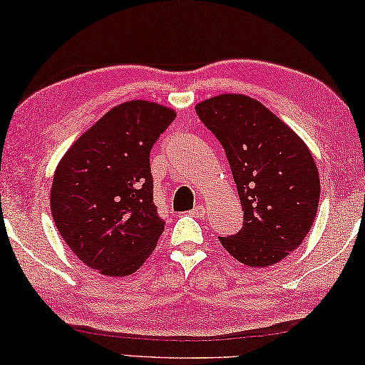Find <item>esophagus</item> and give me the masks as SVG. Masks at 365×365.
Segmentation results:
<instances>
[{"mask_svg":"<svg viewBox=\"0 0 365 365\" xmlns=\"http://www.w3.org/2000/svg\"><path fill=\"white\" fill-rule=\"evenodd\" d=\"M189 213L192 215L194 218H202V216H205V208H203V205H197V207L190 210Z\"/></svg>","mask_w":365,"mask_h":365,"instance_id":"obj_1","label":"esophagus"}]
</instances>
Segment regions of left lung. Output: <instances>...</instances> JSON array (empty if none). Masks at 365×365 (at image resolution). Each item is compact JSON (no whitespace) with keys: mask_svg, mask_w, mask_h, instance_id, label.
Returning <instances> with one entry per match:
<instances>
[{"mask_svg":"<svg viewBox=\"0 0 365 365\" xmlns=\"http://www.w3.org/2000/svg\"><path fill=\"white\" fill-rule=\"evenodd\" d=\"M195 112L225 147L244 210V226L221 245L245 266H274L302 245L316 218L321 181L309 147L250 96H215Z\"/></svg>","mask_w":365,"mask_h":365,"instance_id":"8db88e82","label":"left lung"}]
</instances>
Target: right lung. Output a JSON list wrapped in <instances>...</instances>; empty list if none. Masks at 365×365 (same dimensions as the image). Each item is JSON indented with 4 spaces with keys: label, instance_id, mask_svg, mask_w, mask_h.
Instances as JSON below:
<instances>
[{
    "label": "right lung",
    "instance_id": "right-lung-1",
    "mask_svg": "<svg viewBox=\"0 0 365 365\" xmlns=\"http://www.w3.org/2000/svg\"><path fill=\"white\" fill-rule=\"evenodd\" d=\"M176 112L157 102L110 108L63 153L51 213L66 244L102 276L136 272L165 229L153 203L150 149Z\"/></svg>",
    "mask_w": 365,
    "mask_h": 365
}]
</instances>
